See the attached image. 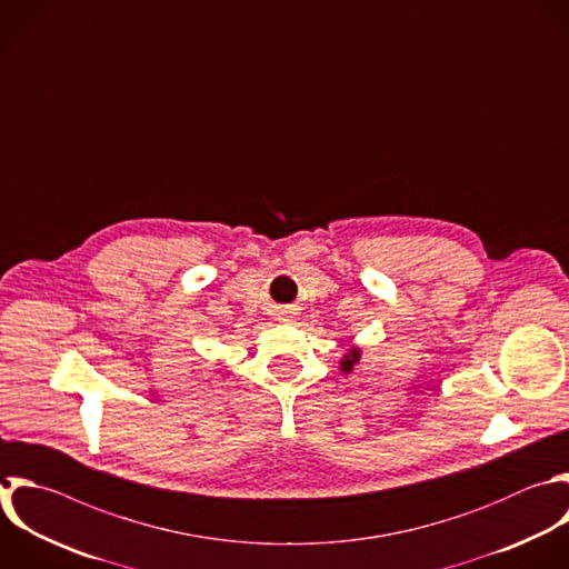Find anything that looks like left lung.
<instances>
[{"label":"left lung","instance_id":"1","mask_svg":"<svg viewBox=\"0 0 569 569\" xmlns=\"http://www.w3.org/2000/svg\"><path fill=\"white\" fill-rule=\"evenodd\" d=\"M358 360H360V349H351V351H349V353L342 358V362H340V369H342L345 373H349Z\"/></svg>","mask_w":569,"mask_h":569}]
</instances>
